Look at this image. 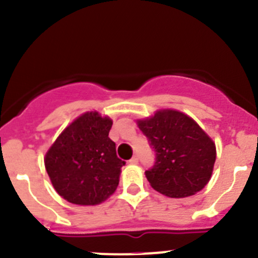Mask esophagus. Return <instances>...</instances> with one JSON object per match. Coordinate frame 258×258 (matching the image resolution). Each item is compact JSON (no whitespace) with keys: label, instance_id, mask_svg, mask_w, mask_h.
<instances>
[{"label":"esophagus","instance_id":"34e87169","mask_svg":"<svg viewBox=\"0 0 258 258\" xmlns=\"http://www.w3.org/2000/svg\"><path fill=\"white\" fill-rule=\"evenodd\" d=\"M130 163H132V165H136V163H139V157H137V156H134V157L130 160Z\"/></svg>","mask_w":258,"mask_h":258}]
</instances>
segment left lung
<instances>
[{
	"instance_id": "1",
	"label": "left lung",
	"mask_w": 258,
	"mask_h": 258,
	"mask_svg": "<svg viewBox=\"0 0 258 258\" xmlns=\"http://www.w3.org/2000/svg\"><path fill=\"white\" fill-rule=\"evenodd\" d=\"M137 124L156 155L155 165L145 172L152 188L181 199L209 183L216 146L191 117L176 110H160Z\"/></svg>"
}]
</instances>
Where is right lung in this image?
Segmentation results:
<instances>
[{
	"label": "right lung",
	"mask_w": 258,
	"mask_h": 258,
	"mask_svg": "<svg viewBox=\"0 0 258 258\" xmlns=\"http://www.w3.org/2000/svg\"><path fill=\"white\" fill-rule=\"evenodd\" d=\"M112 119L86 112L57 137L45 167L57 194L75 205L93 206L116 191L124 161L108 137Z\"/></svg>",
	"instance_id": "add662e5"
}]
</instances>
